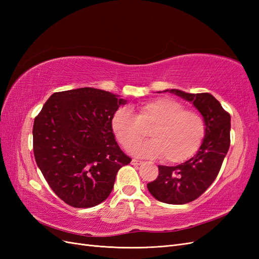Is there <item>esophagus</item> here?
Masks as SVG:
<instances>
[{"instance_id": "obj_1", "label": "esophagus", "mask_w": 259, "mask_h": 259, "mask_svg": "<svg viewBox=\"0 0 259 259\" xmlns=\"http://www.w3.org/2000/svg\"><path fill=\"white\" fill-rule=\"evenodd\" d=\"M132 164H133V165H140V164H143V162L139 161V160H136V159H133Z\"/></svg>"}]
</instances>
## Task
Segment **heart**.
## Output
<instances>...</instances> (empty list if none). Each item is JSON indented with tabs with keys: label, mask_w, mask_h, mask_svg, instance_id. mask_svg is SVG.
Segmentation results:
<instances>
[{
	"label": "heart",
	"mask_w": 259,
	"mask_h": 259,
	"mask_svg": "<svg viewBox=\"0 0 259 259\" xmlns=\"http://www.w3.org/2000/svg\"><path fill=\"white\" fill-rule=\"evenodd\" d=\"M149 127L152 139L133 147L131 152L149 159L163 156L170 164L183 163L197 153L206 133L202 115L186 110L182 103L168 97L139 105L134 114L128 108L121 107L110 120L114 138L125 149L138 143Z\"/></svg>",
	"instance_id": "heart-1"
}]
</instances>
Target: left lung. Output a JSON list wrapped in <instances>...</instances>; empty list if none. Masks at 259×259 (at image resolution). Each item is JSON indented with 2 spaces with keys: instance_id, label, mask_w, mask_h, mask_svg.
<instances>
[{
  "instance_id": "left-lung-1",
  "label": "left lung",
  "mask_w": 259,
  "mask_h": 259,
  "mask_svg": "<svg viewBox=\"0 0 259 259\" xmlns=\"http://www.w3.org/2000/svg\"><path fill=\"white\" fill-rule=\"evenodd\" d=\"M174 93L198 109L205 121L206 133L198 152L176 166L159 165V176L147 185L153 197L167 204H186L205 192L213 184L230 146V114L208 93Z\"/></svg>"
}]
</instances>
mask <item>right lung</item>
Here are the masks:
<instances>
[{
  "mask_svg": "<svg viewBox=\"0 0 259 259\" xmlns=\"http://www.w3.org/2000/svg\"><path fill=\"white\" fill-rule=\"evenodd\" d=\"M82 88L54 93L33 124L35 162L57 197L79 208L100 204L117 170L132 161L115 142L110 120L126 100Z\"/></svg>",
  "mask_w": 259,
  "mask_h": 259,
  "instance_id": "right-lung-1",
  "label": "right lung"
}]
</instances>
